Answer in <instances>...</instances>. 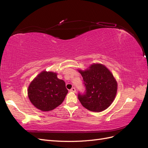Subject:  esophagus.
Here are the masks:
<instances>
[{"label":"esophagus","mask_w":148,"mask_h":148,"mask_svg":"<svg viewBox=\"0 0 148 148\" xmlns=\"http://www.w3.org/2000/svg\"><path fill=\"white\" fill-rule=\"evenodd\" d=\"M71 92H76V89L75 88H71L70 90Z\"/></svg>","instance_id":"1"}]
</instances>
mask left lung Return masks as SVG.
I'll use <instances>...</instances> for the list:
<instances>
[{
    "label": "left lung",
    "instance_id": "left-lung-1",
    "mask_svg": "<svg viewBox=\"0 0 148 148\" xmlns=\"http://www.w3.org/2000/svg\"><path fill=\"white\" fill-rule=\"evenodd\" d=\"M81 73L86 92L78 94V99L86 109L99 112L113 102L117 92V82L107 67L101 64H93Z\"/></svg>",
    "mask_w": 148,
    "mask_h": 148
}]
</instances>
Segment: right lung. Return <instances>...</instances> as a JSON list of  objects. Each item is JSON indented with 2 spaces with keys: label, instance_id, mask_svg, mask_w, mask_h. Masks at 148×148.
Returning a JSON list of instances; mask_svg holds the SVG:
<instances>
[{
  "label": "right lung",
  "instance_id": "right-lung-1",
  "mask_svg": "<svg viewBox=\"0 0 148 148\" xmlns=\"http://www.w3.org/2000/svg\"><path fill=\"white\" fill-rule=\"evenodd\" d=\"M68 93L65 83L57 78V73L42 71L29 84L28 96L33 105L44 112L60 106Z\"/></svg>",
  "mask_w": 148,
  "mask_h": 148
}]
</instances>
